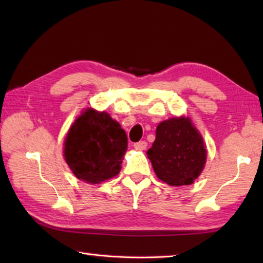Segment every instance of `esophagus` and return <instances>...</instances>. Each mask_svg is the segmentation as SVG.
I'll use <instances>...</instances> for the list:
<instances>
[{
	"instance_id": "34e87169",
	"label": "esophagus",
	"mask_w": 263,
	"mask_h": 263,
	"mask_svg": "<svg viewBox=\"0 0 263 263\" xmlns=\"http://www.w3.org/2000/svg\"><path fill=\"white\" fill-rule=\"evenodd\" d=\"M133 147H135L136 149L142 151V149H145L146 147H147V142L144 141V140L138 141V142H136V144H133Z\"/></svg>"
}]
</instances>
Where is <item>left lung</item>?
I'll use <instances>...</instances> for the list:
<instances>
[{"label": "left lung", "mask_w": 263, "mask_h": 263, "mask_svg": "<svg viewBox=\"0 0 263 263\" xmlns=\"http://www.w3.org/2000/svg\"><path fill=\"white\" fill-rule=\"evenodd\" d=\"M147 155L159 179L179 186L191 184L201 174L206 149L190 119L174 117L159 124Z\"/></svg>", "instance_id": "8db88e82"}]
</instances>
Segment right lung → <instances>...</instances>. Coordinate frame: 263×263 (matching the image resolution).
<instances>
[{
    "label": "right lung",
    "instance_id": "right-lung-1",
    "mask_svg": "<svg viewBox=\"0 0 263 263\" xmlns=\"http://www.w3.org/2000/svg\"><path fill=\"white\" fill-rule=\"evenodd\" d=\"M127 137L106 112L88 109L69 128L65 160L79 180L101 183L121 172Z\"/></svg>",
    "mask_w": 263,
    "mask_h": 263
}]
</instances>
